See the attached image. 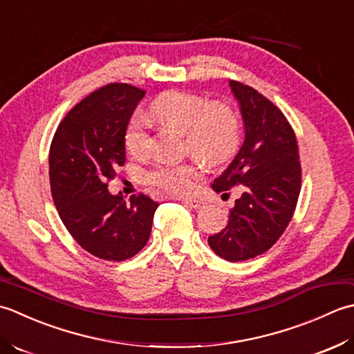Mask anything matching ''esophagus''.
Here are the masks:
<instances>
[{
	"instance_id": "esophagus-1",
	"label": "esophagus",
	"mask_w": 354,
	"mask_h": 354,
	"mask_svg": "<svg viewBox=\"0 0 354 354\" xmlns=\"http://www.w3.org/2000/svg\"><path fill=\"white\" fill-rule=\"evenodd\" d=\"M183 203L187 206V207H191V209H201L205 206V201H201V200H198V198H191V197H186V198H183Z\"/></svg>"
}]
</instances>
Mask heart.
<instances>
[{
    "label": "heart",
    "instance_id": "heart-1",
    "mask_svg": "<svg viewBox=\"0 0 354 354\" xmlns=\"http://www.w3.org/2000/svg\"><path fill=\"white\" fill-rule=\"evenodd\" d=\"M158 124L185 133V149L207 165H220L235 153L240 143V118L225 102H211L186 91H168L149 106ZM125 147L133 156L147 154L151 148V131L139 114L125 131ZM200 169L194 163H163L149 171L147 182L167 194L182 196L194 189Z\"/></svg>",
    "mask_w": 354,
    "mask_h": 354
}]
</instances>
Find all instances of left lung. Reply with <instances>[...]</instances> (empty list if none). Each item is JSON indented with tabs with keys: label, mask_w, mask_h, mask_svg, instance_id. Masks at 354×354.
I'll return each instance as SVG.
<instances>
[{
	"label": "left lung",
	"mask_w": 354,
	"mask_h": 354,
	"mask_svg": "<svg viewBox=\"0 0 354 354\" xmlns=\"http://www.w3.org/2000/svg\"><path fill=\"white\" fill-rule=\"evenodd\" d=\"M240 104L244 142L220 177L215 192L229 196L238 186L240 198L230 209L227 226L207 243L230 263L264 254L284 234L301 191V162L297 136L277 105L249 85L229 81Z\"/></svg>",
	"instance_id": "1"
}]
</instances>
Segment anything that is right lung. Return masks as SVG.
I'll list each match as a JSON object with an SVG mask.
<instances>
[{"mask_svg":"<svg viewBox=\"0 0 354 354\" xmlns=\"http://www.w3.org/2000/svg\"><path fill=\"white\" fill-rule=\"evenodd\" d=\"M145 90L108 84L67 113L50 145L48 176L55 206L70 235L88 254L106 261L134 257L149 240L154 200L129 201L108 192L125 165V131Z\"/></svg>","mask_w":354,"mask_h":354,"instance_id":"right-lung-1","label":"right lung"}]
</instances>
